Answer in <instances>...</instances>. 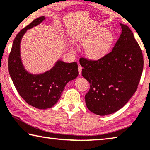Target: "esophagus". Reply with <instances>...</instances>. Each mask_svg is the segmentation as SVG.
I'll use <instances>...</instances> for the list:
<instances>
[{
    "label": "esophagus",
    "mask_w": 150,
    "mask_h": 150,
    "mask_svg": "<svg viewBox=\"0 0 150 150\" xmlns=\"http://www.w3.org/2000/svg\"><path fill=\"white\" fill-rule=\"evenodd\" d=\"M82 67L81 65H79V67H78V71H79V74L81 75V71H82Z\"/></svg>",
    "instance_id": "obj_1"
}]
</instances>
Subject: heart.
<instances>
[{
	"mask_svg": "<svg viewBox=\"0 0 150 150\" xmlns=\"http://www.w3.org/2000/svg\"><path fill=\"white\" fill-rule=\"evenodd\" d=\"M115 42L113 33L102 27L94 28L80 40L82 46L86 47L87 58L94 61L101 60L110 53Z\"/></svg>",
	"mask_w": 150,
	"mask_h": 150,
	"instance_id": "1",
	"label": "heart"
}]
</instances>
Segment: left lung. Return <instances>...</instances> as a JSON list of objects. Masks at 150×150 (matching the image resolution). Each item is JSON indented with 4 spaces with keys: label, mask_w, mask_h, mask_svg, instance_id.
Returning <instances> with one entry per match:
<instances>
[{
    "label": "left lung",
    "mask_w": 150,
    "mask_h": 150,
    "mask_svg": "<svg viewBox=\"0 0 150 150\" xmlns=\"http://www.w3.org/2000/svg\"><path fill=\"white\" fill-rule=\"evenodd\" d=\"M122 34L112 51L99 61L80 59L81 74L90 84L85 95L87 108L98 115L122 108L133 96L144 67L142 50L127 25L120 23Z\"/></svg>",
    "instance_id": "left-lung-1"
}]
</instances>
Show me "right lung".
I'll list each match as a JSON object with an SVG mask.
<instances>
[{"instance_id":"add662e5","label":"right lung","mask_w":150,"mask_h":150,"mask_svg":"<svg viewBox=\"0 0 150 150\" xmlns=\"http://www.w3.org/2000/svg\"><path fill=\"white\" fill-rule=\"evenodd\" d=\"M36 18L16 35L8 57V71L15 87L28 104L41 109L51 108L60 99L65 85L79 75L75 62L57 60L51 69L39 74L26 70L21 55V42L27 30L39 25L45 19Z\"/></svg>"}]
</instances>
